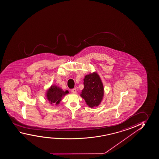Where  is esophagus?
Here are the masks:
<instances>
[{
    "label": "esophagus",
    "mask_w": 159,
    "mask_h": 159,
    "mask_svg": "<svg viewBox=\"0 0 159 159\" xmlns=\"http://www.w3.org/2000/svg\"><path fill=\"white\" fill-rule=\"evenodd\" d=\"M71 92L72 93H74V94H75L77 93V90H76V88H74V89H72V90H71Z\"/></svg>",
    "instance_id": "34e87169"
}]
</instances>
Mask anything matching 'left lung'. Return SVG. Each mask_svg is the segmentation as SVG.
Segmentation results:
<instances>
[{"mask_svg": "<svg viewBox=\"0 0 159 159\" xmlns=\"http://www.w3.org/2000/svg\"><path fill=\"white\" fill-rule=\"evenodd\" d=\"M84 87L81 92V97L90 107H98L104 96V87L99 76L93 72L85 76Z\"/></svg>", "mask_w": 159, "mask_h": 159, "instance_id": "8db88e82", "label": "left lung"}]
</instances>
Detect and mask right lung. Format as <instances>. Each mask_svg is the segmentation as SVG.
<instances>
[{
  "label": "right lung",
  "mask_w": 159,
  "mask_h": 159,
  "mask_svg": "<svg viewBox=\"0 0 159 159\" xmlns=\"http://www.w3.org/2000/svg\"><path fill=\"white\" fill-rule=\"evenodd\" d=\"M68 90L64 92L62 89L55 85H52L47 92V98L50 104H59L62 98L69 93Z\"/></svg>",
  "instance_id": "add662e5"
}]
</instances>
